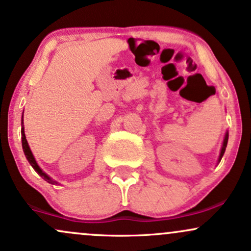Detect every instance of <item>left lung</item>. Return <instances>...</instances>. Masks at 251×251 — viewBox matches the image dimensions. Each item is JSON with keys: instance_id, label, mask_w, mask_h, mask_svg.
Returning a JSON list of instances; mask_svg holds the SVG:
<instances>
[{"instance_id": "1", "label": "left lung", "mask_w": 251, "mask_h": 251, "mask_svg": "<svg viewBox=\"0 0 251 251\" xmlns=\"http://www.w3.org/2000/svg\"><path fill=\"white\" fill-rule=\"evenodd\" d=\"M227 139H229V133H226L224 135V140H223V144H222V148H221V153H220V157H218V163L221 162L222 157H223L224 152H226V144H227Z\"/></svg>"}]
</instances>
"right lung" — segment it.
I'll return each instance as SVG.
<instances>
[{
    "label": "right lung",
    "instance_id": "right-lung-1",
    "mask_svg": "<svg viewBox=\"0 0 251 251\" xmlns=\"http://www.w3.org/2000/svg\"><path fill=\"white\" fill-rule=\"evenodd\" d=\"M21 125H22V128H21V134H22V149H24V152H25V158H27V160H28V162H29L30 165L33 166V169L35 170L37 174L41 176L43 179H45L46 181H48V183H50V184H53V185H55V184H57V181H55L54 179H51L50 176H48L47 174H45V172L42 171L41 168H40V166L37 165V163H36L35 158H34L33 153H31V150H30V148H29V145H28L27 139H25V127H24V116H22Z\"/></svg>",
    "mask_w": 251,
    "mask_h": 251
}]
</instances>
